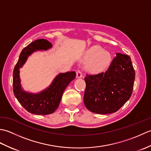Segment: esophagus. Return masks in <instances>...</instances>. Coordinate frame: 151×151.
Segmentation results:
<instances>
[{"label":"esophagus","instance_id":"1","mask_svg":"<svg viewBox=\"0 0 151 151\" xmlns=\"http://www.w3.org/2000/svg\"><path fill=\"white\" fill-rule=\"evenodd\" d=\"M82 73L81 72V70H78L77 71H76V78H82Z\"/></svg>","mask_w":151,"mask_h":151}]
</instances>
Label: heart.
I'll return each mask as SVG.
<instances>
[{"mask_svg": "<svg viewBox=\"0 0 151 151\" xmlns=\"http://www.w3.org/2000/svg\"><path fill=\"white\" fill-rule=\"evenodd\" d=\"M111 60L110 53L99 45H94L87 50L84 60L88 62L86 69L89 73H99L110 65Z\"/></svg>", "mask_w": 151, "mask_h": 151, "instance_id": "obj_1", "label": "heart"}]
</instances>
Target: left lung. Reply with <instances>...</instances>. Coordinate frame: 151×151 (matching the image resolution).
<instances>
[{"label": "left lung", "instance_id": "left-lung-1", "mask_svg": "<svg viewBox=\"0 0 151 151\" xmlns=\"http://www.w3.org/2000/svg\"><path fill=\"white\" fill-rule=\"evenodd\" d=\"M135 75L130 57L117 53L106 72L86 75L85 106L99 114L117 111L132 95Z\"/></svg>", "mask_w": 151, "mask_h": 151}]
</instances>
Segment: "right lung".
I'll use <instances>...</instances> for the list:
<instances>
[{"label": "right lung", "mask_w": 151, "mask_h": 151, "mask_svg": "<svg viewBox=\"0 0 151 151\" xmlns=\"http://www.w3.org/2000/svg\"><path fill=\"white\" fill-rule=\"evenodd\" d=\"M49 41L40 39L24 48L13 72V89L15 97L25 110L36 115H48L53 113L58 107L63 93L67 86L76 77L75 71L59 73L49 87L37 93L24 91L21 84L19 69L23 66L28 56L35 51L47 50L52 48Z\"/></svg>", "instance_id": "1"}]
</instances>
